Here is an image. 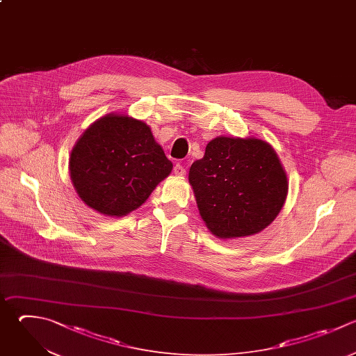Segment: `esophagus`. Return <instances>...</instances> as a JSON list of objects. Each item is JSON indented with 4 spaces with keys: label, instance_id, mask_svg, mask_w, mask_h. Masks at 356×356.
<instances>
[{
    "label": "esophagus",
    "instance_id": "34e87169",
    "mask_svg": "<svg viewBox=\"0 0 356 356\" xmlns=\"http://www.w3.org/2000/svg\"><path fill=\"white\" fill-rule=\"evenodd\" d=\"M174 174L178 175V177H184V175L186 174V170H185V167H184L182 164H175V167H174Z\"/></svg>",
    "mask_w": 356,
    "mask_h": 356
}]
</instances>
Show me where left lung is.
<instances>
[{
    "label": "left lung",
    "instance_id": "obj_1",
    "mask_svg": "<svg viewBox=\"0 0 356 356\" xmlns=\"http://www.w3.org/2000/svg\"><path fill=\"white\" fill-rule=\"evenodd\" d=\"M199 214L220 239L254 235L281 211L286 172L270 143L257 138L217 136L189 170Z\"/></svg>",
    "mask_w": 356,
    "mask_h": 356
}]
</instances>
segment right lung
<instances>
[{
    "label": "right lung",
    "instance_id": "add662e5",
    "mask_svg": "<svg viewBox=\"0 0 356 356\" xmlns=\"http://www.w3.org/2000/svg\"><path fill=\"white\" fill-rule=\"evenodd\" d=\"M172 171L150 127L127 114L110 113L76 140L70 175L82 202L107 217L140 207Z\"/></svg>",
    "mask_w": 356,
    "mask_h": 356
}]
</instances>
